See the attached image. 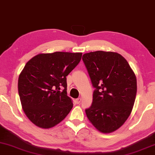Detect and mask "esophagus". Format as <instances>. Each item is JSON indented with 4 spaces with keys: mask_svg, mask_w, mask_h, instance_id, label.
Here are the masks:
<instances>
[{
    "mask_svg": "<svg viewBox=\"0 0 155 155\" xmlns=\"http://www.w3.org/2000/svg\"><path fill=\"white\" fill-rule=\"evenodd\" d=\"M81 101V98H78V99H76V102L77 103V104H79Z\"/></svg>",
    "mask_w": 155,
    "mask_h": 155,
    "instance_id": "1",
    "label": "esophagus"
}]
</instances>
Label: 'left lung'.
Returning a JSON list of instances; mask_svg holds the SVG:
<instances>
[{"label": "left lung", "instance_id": "1", "mask_svg": "<svg viewBox=\"0 0 155 155\" xmlns=\"http://www.w3.org/2000/svg\"><path fill=\"white\" fill-rule=\"evenodd\" d=\"M82 59L92 85L93 101L85 110L97 130L111 133L122 126L131 114L137 94V78L126 58L113 51L84 54Z\"/></svg>", "mask_w": 155, "mask_h": 155}]
</instances>
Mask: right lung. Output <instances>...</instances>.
<instances>
[{
	"mask_svg": "<svg viewBox=\"0 0 155 155\" xmlns=\"http://www.w3.org/2000/svg\"><path fill=\"white\" fill-rule=\"evenodd\" d=\"M82 53L56 51L31 58L18 77L22 108L29 121L48 129L65 119L73 107L67 95L66 77L81 59ZM64 87L63 91L60 88Z\"/></svg>",
	"mask_w": 155,
	"mask_h": 155,
	"instance_id": "add662e5",
	"label": "right lung"
}]
</instances>
